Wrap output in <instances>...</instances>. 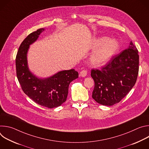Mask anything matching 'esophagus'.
Returning <instances> with one entry per match:
<instances>
[{
	"label": "esophagus",
	"mask_w": 149,
	"mask_h": 149,
	"mask_svg": "<svg viewBox=\"0 0 149 149\" xmlns=\"http://www.w3.org/2000/svg\"><path fill=\"white\" fill-rule=\"evenodd\" d=\"M87 75V71L86 70H83L81 71L80 72V75L82 77H85L86 75Z\"/></svg>",
	"instance_id": "34e87169"
}]
</instances>
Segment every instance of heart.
I'll return each mask as SVG.
<instances>
[{"label":"heart","mask_w":149,"mask_h":149,"mask_svg":"<svg viewBox=\"0 0 149 149\" xmlns=\"http://www.w3.org/2000/svg\"><path fill=\"white\" fill-rule=\"evenodd\" d=\"M105 40V38H101L95 42V48L102 45L91 55V61L94 65H101L107 62L118 48V44L116 39Z\"/></svg>","instance_id":"obj_1"}]
</instances>
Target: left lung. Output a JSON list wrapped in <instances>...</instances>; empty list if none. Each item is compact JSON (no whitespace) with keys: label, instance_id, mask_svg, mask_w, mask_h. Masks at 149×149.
Here are the masks:
<instances>
[{"label":"left lung","instance_id":"left-lung-1","mask_svg":"<svg viewBox=\"0 0 149 149\" xmlns=\"http://www.w3.org/2000/svg\"><path fill=\"white\" fill-rule=\"evenodd\" d=\"M139 65L138 50L131 41L128 48L113 56L101 70H91L93 99L103 105L119 102L136 84Z\"/></svg>","mask_w":149,"mask_h":149}]
</instances>
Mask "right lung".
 <instances>
[{"label": "right lung", "instance_id": "1", "mask_svg": "<svg viewBox=\"0 0 149 149\" xmlns=\"http://www.w3.org/2000/svg\"><path fill=\"white\" fill-rule=\"evenodd\" d=\"M44 31V28H40L32 32L21 43L16 57V75L26 95L39 105L52 109L67 100L69 85L78 77V72L74 69L65 70L40 79L29 71L26 56L29 45Z\"/></svg>", "mask_w": 149, "mask_h": 149}]
</instances>
